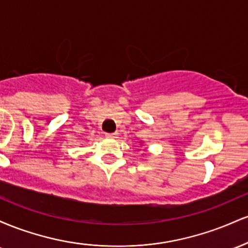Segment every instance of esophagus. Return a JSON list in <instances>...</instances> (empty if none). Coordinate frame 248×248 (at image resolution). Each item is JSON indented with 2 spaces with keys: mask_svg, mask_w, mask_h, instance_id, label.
Instances as JSON below:
<instances>
[{
  "mask_svg": "<svg viewBox=\"0 0 248 248\" xmlns=\"http://www.w3.org/2000/svg\"><path fill=\"white\" fill-rule=\"evenodd\" d=\"M106 135H107V138L114 139V138H116V135H118V134H116V133H107Z\"/></svg>",
  "mask_w": 248,
  "mask_h": 248,
  "instance_id": "34e87169",
  "label": "esophagus"
}]
</instances>
